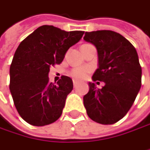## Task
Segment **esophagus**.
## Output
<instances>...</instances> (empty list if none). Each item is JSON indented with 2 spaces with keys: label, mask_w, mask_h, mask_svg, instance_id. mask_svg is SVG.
<instances>
[{
  "label": "esophagus",
  "mask_w": 150,
  "mask_h": 150,
  "mask_svg": "<svg viewBox=\"0 0 150 150\" xmlns=\"http://www.w3.org/2000/svg\"><path fill=\"white\" fill-rule=\"evenodd\" d=\"M78 84H79V83H78L77 81H75V80L73 81V86H74V87H77V86H78Z\"/></svg>",
  "instance_id": "obj_1"
}]
</instances>
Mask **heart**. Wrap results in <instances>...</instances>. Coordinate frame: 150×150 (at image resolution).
Listing matches in <instances>:
<instances>
[{"mask_svg":"<svg viewBox=\"0 0 150 150\" xmlns=\"http://www.w3.org/2000/svg\"><path fill=\"white\" fill-rule=\"evenodd\" d=\"M89 72H90L89 67H76L71 69L69 74L76 80H82L87 76Z\"/></svg>","mask_w":150,"mask_h":150,"instance_id":"b5f03b06","label":"heart"}]
</instances>
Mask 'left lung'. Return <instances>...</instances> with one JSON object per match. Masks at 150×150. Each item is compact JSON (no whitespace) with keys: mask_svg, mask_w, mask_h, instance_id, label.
I'll return each instance as SVG.
<instances>
[{"mask_svg":"<svg viewBox=\"0 0 150 150\" xmlns=\"http://www.w3.org/2000/svg\"><path fill=\"white\" fill-rule=\"evenodd\" d=\"M84 39L95 45L99 68L93 80L103 81L101 89L89 83V92L84 96L87 115L94 121L111 125L129 111L142 86V67L133 44L112 30L86 32Z\"/></svg>","mask_w":150,"mask_h":150,"instance_id":"left-lung-1","label":"left lung"}]
</instances>
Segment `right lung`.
Masks as SVG:
<instances>
[{"label":"right lung","instance_id":"right-lung-1","mask_svg":"<svg viewBox=\"0 0 150 150\" xmlns=\"http://www.w3.org/2000/svg\"><path fill=\"white\" fill-rule=\"evenodd\" d=\"M83 35L80 30L67 32L42 25L19 44L10 64L9 89L17 112L29 124L45 126L61 116L73 83L67 76L50 83V67L61 64Z\"/></svg>","mask_w":150,"mask_h":150}]
</instances>
